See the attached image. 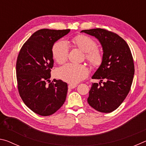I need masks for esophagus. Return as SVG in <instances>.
<instances>
[{
	"mask_svg": "<svg viewBox=\"0 0 146 146\" xmlns=\"http://www.w3.org/2000/svg\"><path fill=\"white\" fill-rule=\"evenodd\" d=\"M76 86H77V85H76V84H69L68 88L70 89H74V88H75Z\"/></svg>",
	"mask_w": 146,
	"mask_h": 146,
	"instance_id": "esophagus-1",
	"label": "esophagus"
}]
</instances>
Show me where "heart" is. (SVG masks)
I'll return each instance as SVG.
<instances>
[{"instance_id":"b5f03b06","label":"heart","mask_w":146,"mask_h":146,"mask_svg":"<svg viewBox=\"0 0 146 146\" xmlns=\"http://www.w3.org/2000/svg\"><path fill=\"white\" fill-rule=\"evenodd\" d=\"M73 43L86 53V58L94 67L99 66L102 62V55L97 48L96 42L84 35H78L72 39ZM69 49L65 42L58 41L52 49L53 58L58 64H63L68 58ZM88 70L82 64H67L58 69L56 75L58 78L71 84H76L88 75Z\"/></svg>"}]
</instances>
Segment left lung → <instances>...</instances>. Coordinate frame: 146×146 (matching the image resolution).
<instances>
[{
	"instance_id": "left-lung-1",
	"label": "left lung",
	"mask_w": 146,
	"mask_h": 146,
	"mask_svg": "<svg viewBox=\"0 0 146 146\" xmlns=\"http://www.w3.org/2000/svg\"><path fill=\"white\" fill-rule=\"evenodd\" d=\"M80 32L95 36L103 49L102 63L91 77L100 79L99 84H92L88 102L98 111L111 113L119 107L130 91L135 73L131 52L126 42L113 32L101 28Z\"/></svg>"
}]
</instances>
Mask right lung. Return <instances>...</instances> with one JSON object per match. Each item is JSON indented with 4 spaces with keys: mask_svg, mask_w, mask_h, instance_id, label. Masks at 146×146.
Masks as SVG:
<instances>
[{
    "mask_svg": "<svg viewBox=\"0 0 146 146\" xmlns=\"http://www.w3.org/2000/svg\"><path fill=\"white\" fill-rule=\"evenodd\" d=\"M70 31V29L38 30L24 44L17 57L16 73L20 96L24 104L39 115L53 114L66 100L67 83L55 79L50 82L49 78L54 62L53 46Z\"/></svg>",
    "mask_w": 146,
    "mask_h": 146,
    "instance_id": "obj_1",
    "label": "right lung"
}]
</instances>
